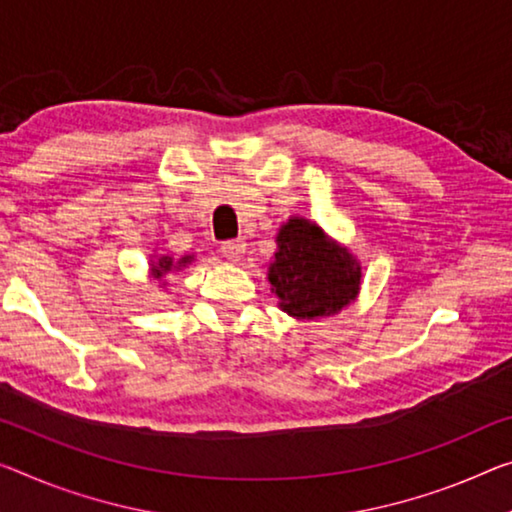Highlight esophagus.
Listing matches in <instances>:
<instances>
[{"label":"esophagus","mask_w":512,"mask_h":512,"mask_svg":"<svg viewBox=\"0 0 512 512\" xmlns=\"http://www.w3.org/2000/svg\"><path fill=\"white\" fill-rule=\"evenodd\" d=\"M219 249H222V256L229 258V261H240V256L245 254V249H247V242L242 238L229 240V242H222V247Z\"/></svg>","instance_id":"34e87169"}]
</instances>
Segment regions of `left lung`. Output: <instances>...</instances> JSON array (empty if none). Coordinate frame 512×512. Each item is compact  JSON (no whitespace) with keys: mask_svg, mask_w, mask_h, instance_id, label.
I'll return each mask as SVG.
<instances>
[{"mask_svg":"<svg viewBox=\"0 0 512 512\" xmlns=\"http://www.w3.org/2000/svg\"><path fill=\"white\" fill-rule=\"evenodd\" d=\"M270 265L272 293L293 318L334 316L357 297L361 270L316 224L293 217L279 231Z\"/></svg>","mask_w":512,"mask_h":512,"instance_id":"1","label":"left lung"}]
</instances>
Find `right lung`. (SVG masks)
<instances>
[{"mask_svg":"<svg viewBox=\"0 0 512 512\" xmlns=\"http://www.w3.org/2000/svg\"><path fill=\"white\" fill-rule=\"evenodd\" d=\"M192 261V256H185V258H180L178 261V267L180 265H185V263H190ZM174 270V258H169V256H162L160 261H157L155 265H153V274H155V279H160L162 281V277L167 272H171Z\"/></svg>","mask_w":512,"mask_h":512,"instance_id":"add662e5","label":"right lung"}]
</instances>
